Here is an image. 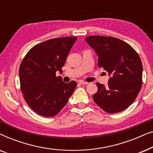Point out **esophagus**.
Instances as JSON below:
<instances>
[{
    "label": "esophagus",
    "instance_id": "1",
    "mask_svg": "<svg viewBox=\"0 0 153 153\" xmlns=\"http://www.w3.org/2000/svg\"><path fill=\"white\" fill-rule=\"evenodd\" d=\"M79 84H81V85H87L88 83V82H85V81H79Z\"/></svg>",
    "mask_w": 153,
    "mask_h": 153
}]
</instances>
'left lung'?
<instances>
[{"label": "left lung", "instance_id": "left-lung-1", "mask_svg": "<svg viewBox=\"0 0 153 153\" xmlns=\"http://www.w3.org/2000/svg\"><path fill=\"white\" fill-rule=\"evenodd\" d=\"M85 40L98 56V66L110 76L108 85L97 83L93 96L104 111L115 114L134 102L142 85L143 65L138 54L128 44L112 37L88 36Z\"/></svg>", "mask_w": 153, "mask_h": 153}]
</instances>
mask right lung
<instances>
[{"instance_id": "obj_1", "label": "right lung", "mask_w": 153, "mask_h": 153, "mask_svg": "<svg viewBox=\"0 0 153 153\" xmlns=\"http://www.w3.org/2000/svg\"><path fill=\"white\" fill-rule=\"evenodd\" d=\"M77 38L58 37L35 45L30 49L19 67L21 90L28 105L37 114L56 116L68 103L77 83H65L61 72L67 56Z\"/></svg>"}]
</instances>
